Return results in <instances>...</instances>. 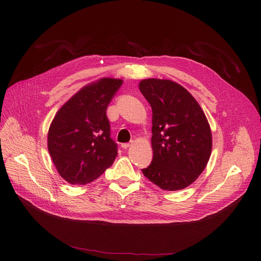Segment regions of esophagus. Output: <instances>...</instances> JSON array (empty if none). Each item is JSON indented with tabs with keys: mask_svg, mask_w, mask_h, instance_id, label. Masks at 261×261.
<instances>
[{
	"mask_svg": "<svg viewBox=\"0 0 261 261\" xmlns=\"http://www.w3.org/2000/svg\"><path fill=\"white\" fill-rule=\"evenodd\" d=\"M130 146H131L130 143H123V144H121V147H122L123 149H127V148H129Z\"/></svg>",
	"mask_w": 261,
	"mask_h": 261,
	"instance_id": "1",
	"label": "esophagus"
}]
</instances>
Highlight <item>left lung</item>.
Masks as SVG:
<instances>
[{
	"mask_svg": "<svg viewBox=\"0 0 261 261\" xmlns=\"http://www.w3.org/2000/svg\"><path fill=\"white\" fill-rule=\"evenodd\" d=\"M140 90L152 109V162L142 169L164 190L193 184L207 165L213 140L202 108L185 88L172 80L149 78Z\"/></svg>",
	"mask_w": 261,
	"mask_h": 261,
	"instance_id": "1",
	"label": "left lung"
}]
</instances>
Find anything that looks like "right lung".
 Listing matches in <instances>:
<instances>
[{"instance_id": "right-lung-1", "label": "right lung", "mask_w": 261, "mask_h": 261, "mask_svg": "<svg viewBox=\"0 0 261 261\" xmlns=\"http://www.w3.org/2000/svg\"><path fill=\"white\" fill-rule=\"evenodd\" d=\"M122 84L100 78L80 89L55 115L47 148L58 173L73 185H86L101 175L117 155L110 138L107 108Z\"/></svg>"}]
</instances>
